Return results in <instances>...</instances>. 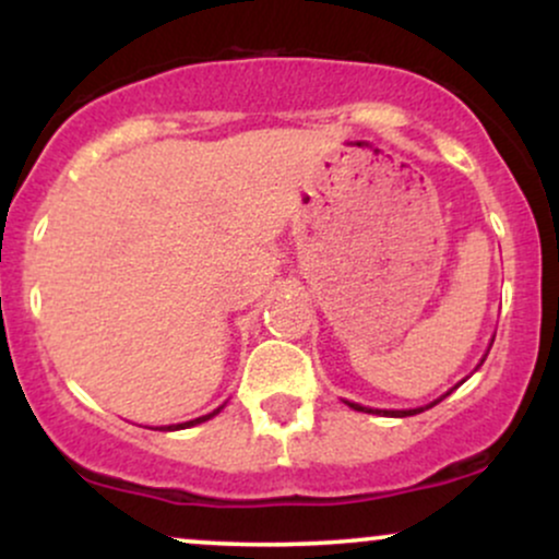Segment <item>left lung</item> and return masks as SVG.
<instances>
[{
    "label": "left lung",
    "instance_id": "1",
    "mask_svg": "<svg viewBox=\"0 0 559 559\" xmlns=\"http://www.w3.org/2000/svg\"><path fill=\"white\" fill-rule=\"evenodd\" d=\"M489 349H491V346H489ZM486 355H489V352H486ZM486 355H484V360H486ZM484 360H480V365H484ZM457 386H460V383H457ZM457 386H454V389H457ZM449 394H452V391H447L444 396H449ZM444 396H441V400H444ZM441 400L426 404V407H415V409H370V407H362V404H355V402H346V404H349L352 409H360V413H373V415H381L383 413V415H394V418H407V415H418V413H423V409L433 407V404H439Z\"/></svg>",
    "mask_w": 559,
    "mask_h": 559
}]
</instances>
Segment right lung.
<instances>
[{"label": "right lung", "mask_w": 559, "mask_h": 559, "mask_svg": "<svg viewBox=\"0 0 559 559\" xmlns=\"http://www.w3.org/2000/svg\"><path fill=\"white\" fill-rule=\"evenodd\" d=\"M223 407H217V409H213V413L210 415H202V418H194V420H186V423H178V426H168V431H181V428H191V426H197V423H204V420H210L213 418V415H217L221 413Z\"/></svg>", "instance_id": "1"}]
</instances>
